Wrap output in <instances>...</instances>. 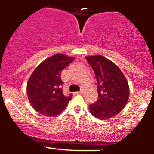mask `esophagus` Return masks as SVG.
<instances>
[{"mask_svg": "<svg viewBox=\"0 0 154 154\" xmlns=\"http://www.w3.org/2000/svg\"><path fill=\"white\" fill-rule=\"evenodd\" d=\"M75 93L76 94H81L82 93V90H80V91H79V92H76Z\"/></svg>", "mask_w": 154, "mask_h": 154, "instance_id": "34e87169", "label": "esophagus"}]
</instances>
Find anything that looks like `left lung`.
I'll return each mask as SVG.
<instances>
[{
	"label": "left lung",
	"instance_id": "left-lung-1",
	"mask_svg": "<svg viewBox=\"0 0 154 154\" xmlns=\"http://www.w3.org/2000/svg\"><path fill=\"white\" fill-rule=\"evenodd\" d=\"M98 83V100L89 104V110L99 120H108L123 109L129 96L126 78L113 62L100 55L86 56Z\"/></svg>",
	"mask_w": 154,
	"mask_h": 154
}]
</instances>
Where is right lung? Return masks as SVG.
Segmentation results:
<instances>
[{"instance_id": "1", "label": "right lung", "mask_w": 154, "mask_h": 154, "mask_svg": "<svg viewBox=\"0 0 154 154\" xmlns=\"http://www.w3.org/2000/svg\"><path fill=\"white\" fill-rule=\"evenodd\" d=\"M74 60V57L56 54L41 62L32 73L27 83V94L38 113L55 117L67 107L72 94L64 95L61 72Z\"/></svg>"}]
</instances>
